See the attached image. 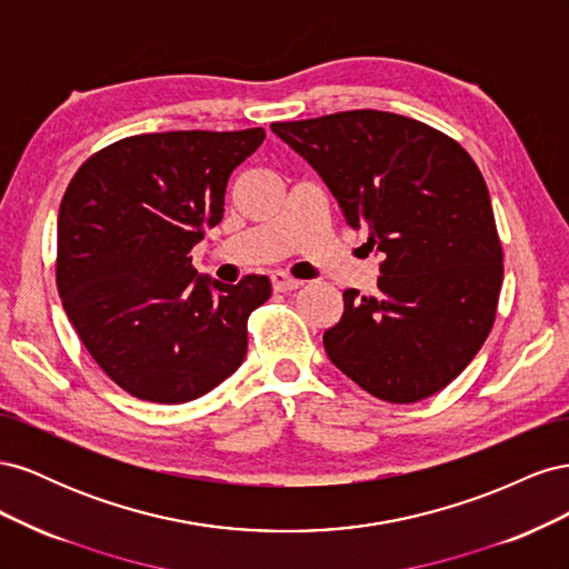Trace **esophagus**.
<instances>
[{
  "label": "esophagus",
  "mask_w": 569,
  "mask_h": 569,
  "mask_svg": "<svg viewBox=\"0 0 569 569\" xmlns=\"http://www.w3.org/2000/svg\"><path fill=\"white\" fill-rule=\"evenodd\" d=\"M270 282H272L274 291H295V289L301 287L299 280L289 278V274H284V272H272L270 274Z\"/></svg>",
  "instance_id": "obj_1"
}]
</instances>
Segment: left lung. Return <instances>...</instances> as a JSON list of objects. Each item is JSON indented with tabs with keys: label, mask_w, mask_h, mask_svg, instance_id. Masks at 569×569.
I'll list each match as a JSON object with an SVG mask.
<instances>
[{
	"label": "left lung",
	"mask_w": 569,
	"mask_h": 569,
	"mask_svg": "<svg viewBox=\"0 0 569 569\" xmlns=\"http://www.w3.org/2000/svg\"><path fill=\"white\" fill-rule=\"evenodd\" d=\"M270 128L382 256L375 295L343 291V313L322 335L327 356L389 403L441 391L489 337L503 282L489 189L470 153L420 120L375 109Z\"/></svg>",
	"instance_id": "left-lung-1"
}]
</instances>
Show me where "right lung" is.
<instances>
[{
  "label": "right lung",
  "mask_w": 569,
  "mask_h": 569,
  "mask_svg": "<svg viewBox=\"0 0 569 569\" xmlns=\"http://www.w3.org/2000/svg\"><path fill=\"white\" fill-rule=\"evenodd\" d=\"M266 130L126 137L84 161L61 199L57 287L97 366L151 403H187L242 366L270 280L222 284L192 251L222 220L232 170Z\"/></svg>",
  "instance_id": "obj_1"
}]
</instances>
